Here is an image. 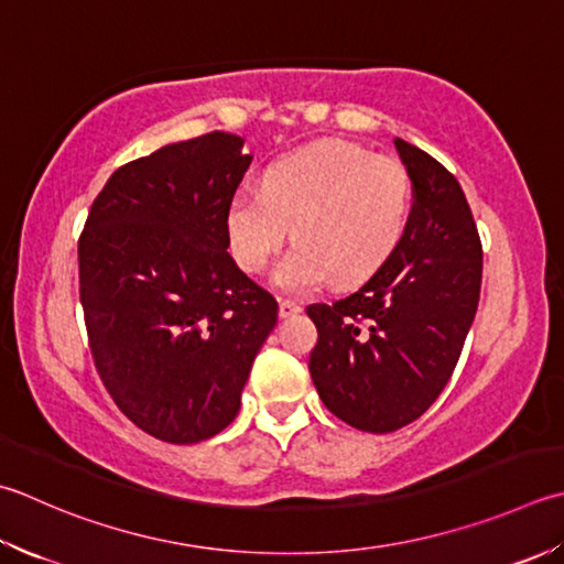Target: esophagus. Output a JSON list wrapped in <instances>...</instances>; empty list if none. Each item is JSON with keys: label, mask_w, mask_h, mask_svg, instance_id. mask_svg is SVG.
Segmentation results:
<instances>
[{"label": "esophagus", "mask_w": 564, "mask_h": 564, "mask_svg": "<svg viewBox=\"0 0 564 564\" xmlns=\"http://www.w3.org/2000/svg\"><path fill=\"white\" fill-rule=\"evenodd\" d=\"M301 313V305H297L295 301H289V297H281L279 301V315L281 317H293Z\"/></svg>", "instance_id": "34e87169"}]
</instances>
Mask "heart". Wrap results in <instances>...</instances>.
<instances>
[{
    "label": "heart",
    "mask_w": 564,
    "mask_h": 564,
    "mask_svg": "<svg viewBox=\"0 0 564 564\" xmlns=\"http://www.w3.org/2000/svg\"><path fill=\"white\" fill-rule=\"evenodd\" d=\"M413 181L393 156H371L359 143L325 139L275 159L261 187L229 197L225 227L241 271L261 273L283 247L273 271L279 289L313 291L367 281L389 261L408 231Z\"/></svg>",
    "instance_id": "obj_1"
}]
</instances>
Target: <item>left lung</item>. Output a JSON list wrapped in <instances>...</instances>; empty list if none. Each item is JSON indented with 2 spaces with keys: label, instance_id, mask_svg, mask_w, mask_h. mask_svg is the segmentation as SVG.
Returning a JSON list of instances; mask_svg holds the SVG:
<instances>
[{
  "label": "left lung",
  "instance_id": "left-lung-1",
  "mask_svg": "<svg viewBox=\"0 0 564 564\" xmlns=\"http://www.w3.org/2000/svg\"><path fill=\"white\" fill-rule=\"evenodd\" d=\"M393 143L413 181L401 247L355 293L307 305L315 389L329 413L364 433H393L435 403L481 289V241L462 185L430 153Z\"/></svg>",
  "mask_w": 564,
  "mask_h": 564
}]
</instances>
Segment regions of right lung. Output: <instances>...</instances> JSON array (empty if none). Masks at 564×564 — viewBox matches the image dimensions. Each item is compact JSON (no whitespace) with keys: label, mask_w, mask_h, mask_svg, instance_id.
<instances>
[{"label":"right lung","mask_w":564,"mask_h":564,"mask_svg":"<svg viewBox=\"0 0 564 564\" xmlns=\"http://www.w3.org/2000/svg\"><path fill=\"white\" fill-rule=\"evenodd\" d=\"M227 131L121 165L77 245L95 367L143 433L195 445L235 421L279 303L227 253L225 213L251 156Z\"/></svg>","instance_id":"right-lung-1"}]
</instances>
